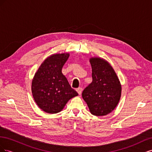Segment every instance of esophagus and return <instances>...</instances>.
Returning a JSON list of instances; mask_svg holds the SVG:
<instances>
[{
  "label": "esophagus",
  "mask_w": 152,
  "mask_h": 152,
  "mask_svg": "<svg viewBox=\"0 0 152 152\" xmlns=\"http://www.w3.org/2000/svg\"><path fill=\"white\" fill-rule=\"evenodd\" d=\"M76 91H77L78 94H79V95H80V94H81V93H82V87H78V88L76 89Z\"/></svg>",
  "instance_id": "esophagus-1"
}]
</instances>
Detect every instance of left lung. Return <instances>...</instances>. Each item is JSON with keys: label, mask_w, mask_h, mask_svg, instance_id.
Here are the masks:
<instances>
[{"label": "left lung", "mask_w": 152, "mask_h": 152, "mask_svg": "<svg viewBox=\"0 0 152 152\" xmlns=\"http://www.w3.org/2000/svg\"><path fill=\"white\" fill-rule=\"evenodd\" d=\"M93 81L82 92V98L96 116L106 115L115 109L120 100L121 86L115 72L103 59H90Z\"/></svg>", "instance_id": "obj_1"}]
</instances>
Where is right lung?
<instances>
[{
	"label": "right lung",
	"instance_id": "right-lung-1",
	"mask_svg": "<svg viewBox=\"0 0 152 152\" xmlns=\"http://www.w3.org/2000/svg\"><path fill=\"white\" fill-rule=\"evenodd\" d=\"M69 54H54L39 67L32 81L31 91L36 103L43 111L56 113L69 99L78 95L61 72Z\"/></svg>",
	"mask_w": 152,
	"mask_h": 152
}]
</instances>
